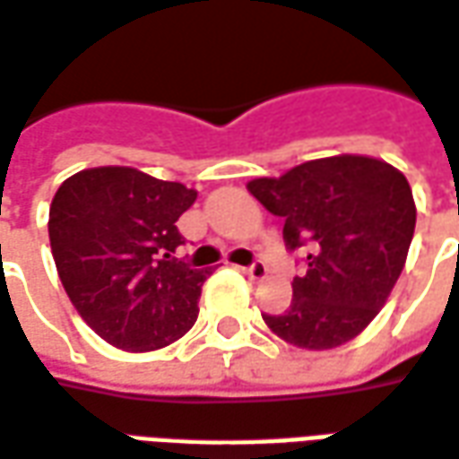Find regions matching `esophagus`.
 Instances as JSON below:
<instances>
[{"label": "esophagus", "instance_id": "obj_1", "mask_svg": "<svg viewBox=\"0 0 459 459\" xmlns=\"http://www.w3.org/2000/svg\"><path fill=\"white\" fill-rule=\"evenodd\" d=\"M243 273L248 275L251 281H261V278H265V273H268V268H265V263H263L261 258H255L251 265H246V268H243Z\"/></svg>", "mask_w": 459, "mask_h": 459}]
</instances>
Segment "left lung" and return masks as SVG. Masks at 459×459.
I'll return each instance as SVG.
<instances>
[{
	"mask_svg": "<svg viewBox=\"0 0 459 459\" xmlns=\"http://www.w3.org/2000/svg\"><path fill=\"white\" fill-rule=\"evenodd\" d=\"M248 191L283 219L285 248L306 253L293 300L263 313L285 342L328 351L352 341L385 306L415 233V201L405 176L368 156L316 159Z\"/></svg>",
	"mask_w": 459,
	"mask_h": 459,
	"instance_id": "left-lung-1",
	"label": "left lung"
}]
</instances>
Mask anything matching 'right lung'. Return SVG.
<instances>
[{"label":"right lung","instance_id":"right-lung-1","mask_svg":"<svg viewBox=\"0 0 459 459\" xmlns=\"http://www.w3.org/2000/svg\"><path fill=\"white\" fill-rule=\"evenodd\" d=\"M196 191L129 166L66 178L49 208L51 255L64 290L104 341L124 351L163 348L198 318L211 271L176 258L178 216Z\"/></svg>","mask_w":459,"mask_h":459}]
</instances>
